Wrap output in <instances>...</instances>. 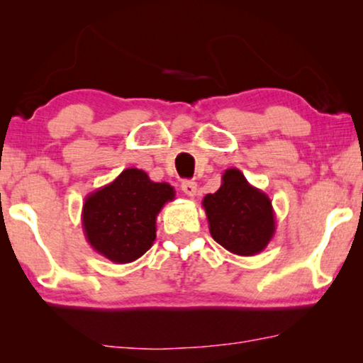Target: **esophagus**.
Instances as JSON below:
<instances>
[{
    "label": "esophagus",
    "mask_w": 363,
    "mask_h": 363,
    "mask_svg": "<svg viewBox=\"0 0 363 363\" xmlns=\"http://www.w3.org/2000/svg\"><path fill=\"white\" fill-rule=\"evenodd\" d=\"M182 190H183V193H185L186 196L193 198V196L196 195V183L191 182V180L183 182V183H182Z\"/></svg>",
    "instance_id": "34e87169"
}]
</instances>
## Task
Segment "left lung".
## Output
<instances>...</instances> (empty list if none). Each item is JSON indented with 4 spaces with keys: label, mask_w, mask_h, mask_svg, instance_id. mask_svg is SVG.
Instances as JSON below:
<instances>
[{
    "label": "left lung",
    "mask_w": 363,
    "mask_h": 363,
    "mask_svg": "<svg viewBox=\"0 0 363 363\" xmlns=\"http://www.w3.org/2000/svg\"><path fill=\"white\" fill-rule=\"evenodd\" d=\"M201 206L213 240L233 255H259L276 233L269 196L252 186L238 168L223 173L220 190L208 193Z\"/></svg>",
    "instance_id": "1"
}]
</instances>
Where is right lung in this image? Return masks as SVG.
Masks as SVG:
<instances>
[{"mask_svg": "<svg viewBox=\"0 0 363 363\" xmlns=\"http://www.w3.org/2000/svg\"><path fill=\"white\" fill-rule=\"evenodd\" d=\"M175 200L168 183L152 182L138 168H127L116 180L86 196L84 235L92 250L117 264L138 259L157 238V216Z\"/></svg>", "mask_w": 363, "mask_h": 363, "instance_id": "add662e5", "label": "right lung"}]
</instances>
